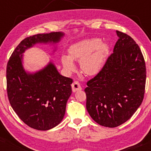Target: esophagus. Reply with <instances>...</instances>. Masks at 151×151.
Masks as SVG:
<instances>
[{
	"label": "esophagus",
	"mask_w": 151,
	"mask_h": 151,
	"mask_svg": "<svg viewBox=\"0 0 151 151\" xmlns=\"http://www.w3.org/2000/svg\"><path fill=\"white\" fill-rule=\"evenodd\" d=\"M72 91H73L74 92H75V91H79V90L81 89L80 84H79V81H74V82L72 83Z\"/></svg>",
	"instance_id": "esophagus-1"
}]
</instances>
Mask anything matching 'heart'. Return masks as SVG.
Returning a JSON list of instances; mask_svg holds the SVG:
<instances>
[{
	"mask_svg": "<svg viewBox=\"0 0 151 151\" xmlns=\"http://www.w3.org/2000/svg\"><path fill=\"white\" fill-rule=\"evenodd\" d=\"M107 52L108 47L99 38L86 39L72 45L68 57H62V62L68 72H73L75 67L72 62L79 61L81 70L86 75L94 76L101 70Z\"/></svg>",
	"mask_w": 151,
	"mask_h": 151,
	"instance_id": "obj_1",
	"label": "heart"
}]
</instances>
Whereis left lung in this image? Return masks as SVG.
Here are the masks:
<instances>
[{"mask_svg": "<svg viewBox=\"0 0 151 151\" xmlns=\"http://www.w3.org/2000/svg\"><path fill=\"white\" fill-rule=\"evenodd\" d=\"M119 39L114 52L101 70L86 83V106L99 125L114 128L133 115L143 101L146 67L134 40L116 30Z\"/></svg>", "mask_w": 151, "mask_h": 151, "instance_id": "8db88e82", "label": "left lung"}]
</instances>
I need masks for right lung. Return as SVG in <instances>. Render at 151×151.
Here are the masks:
<instances>
[{
    "mask_svg": "<svg viewBox=\"0 0 151 151\" xmlns=\"http://www.w3.org/2000/svg\"><path fill=\"white\" fill-rule=\"evenodd\" d=\"M63 35L52 32L25 38L7 64V93L10 105L26 125L34 129L47 131L61 122L73 80L60 75L52 62L36 73L27 74L22 67V54L36 43L58 42Z\"/></svg>",
    "mask_w": 151,
    "mask_h": 151,
    "instance_id": "obj_1",
    "label": "right lung"
}]
</instances>
